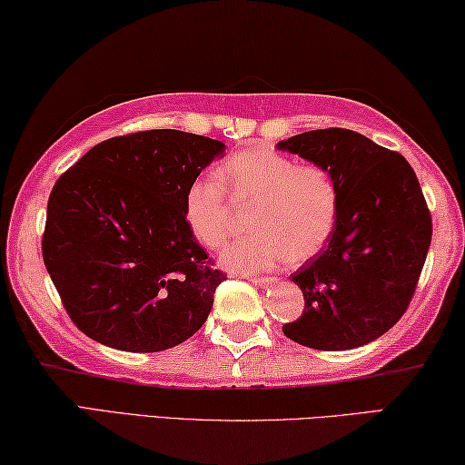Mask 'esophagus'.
<instances>
[{
    "mask_svg": "<svg viewBox=\"0 0 465 465\" xmlns=\"http://www.w3.org/2000/svg\"><path fill=\"white\" fill-rule=\"evenodd\" d=\"M249 282L253 283V286H262V288H270V286H273L275 282V278H249Z\"/></svg>",
    "mask_w": 465,
    "mask_h": 465,
    "instance_id": "34e87169",
    "label": "esophagus"
}]
</instances>
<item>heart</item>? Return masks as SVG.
Wrapping results in <instances>:
<instances>
[{
	"label": "heart",
	"mask_w": 465,
	"mask_h": 465,
	"mask_svg": "<svg viewBox=\"0 0 465 465\" xmlns=\"http://www.w3.org/2000/svg\"><path fill=\"white\" fill-rule=\"evenodd\" d=\"M218 178L198 177L183 198V218L193 239L223 247L237 224V209L253 208V234L228 245L220 263L231 272L255 273L283 262L302 263L327 245L341 212L335 175L316 163H298L273 149H247L220 163Z\"/></svg>",
	"instance_id": "b5f03b06"
}]
</instances>
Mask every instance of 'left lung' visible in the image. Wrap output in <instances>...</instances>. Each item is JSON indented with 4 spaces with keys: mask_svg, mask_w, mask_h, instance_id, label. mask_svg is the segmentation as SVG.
Listing matches in <instances>:
<instances>
[{
    "mask_svg": "<svg viewBox=\"0 0 465 465\" xmlns=\"http://www.w3.org/2000/svg\"><path fill=\"white\" fill-rule=\"evenodd\" d=\"M278 149L327 167L341 190L327 247L292 275L304 311L283 335L321 351L371 343L406 312L427 259L433 220L417 173L401 153L347 128L311 130Z\"/></svg>",
    "mask_w": 465,
    "mask_h": 465,
    "instance_id": "left-lung-1",
    "label": "left lung"
}]
</instances>
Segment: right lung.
<instances>
[{"instance_id":"obj_1","label":"right lung","mask_w":465,"mask_h":465,"mask_svg":"<svg viewBox=\"0 0 465 465\" xmlns=\"http://www.w3.org/2000/svg\"><path fill=\"white\" fill-rule=\"evenodd\" d=\"M224 143L143 130L95 144L56 179L43 259L75 327L133 353L171 349L206 322L226 280L183 218L187 187Z\"/></svg>"}]
</instances>
